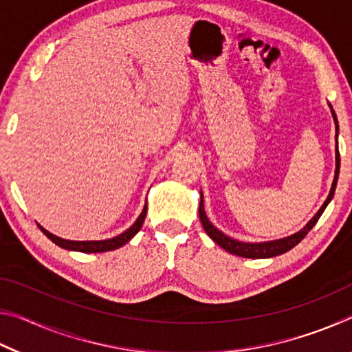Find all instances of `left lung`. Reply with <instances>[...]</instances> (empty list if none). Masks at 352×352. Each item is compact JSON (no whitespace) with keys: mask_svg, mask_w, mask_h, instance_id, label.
I'll return each instance as SVG.
<instances>
[{"mask_svg":"<svg viewBox=\"0 0 352 352\" xmlns=\"http://www.w3.org/2000/svg\"><path fill=\"white\" fill-rule=\"evenodd\" d=\"M331 111H332V116H333V122H336V129L338 132V122H337V116L336 113H333L332 107H331ZM337 138V135H336ZM336 160H337V168H336V177H333V183H332V188H331V192L327 195L326 201L323 204V206L320 208L318 212L315 214V216L309 220V223L302 228L301 231H298V233L292 234L289 237H284V239H279V241H272V242H259V243H247V242H239V241H234L228 237L226 234H223L222 231H219L216 226H214L210 220H208L206 214H205V208H204V199H200V206H199V216H200V222L204 225V230L208 233V236L211 237V239L217 243V245L222 247L226 252L231 253V254H236V256H242V258H250V259H264V258H273V256H278V254H283L285 252H289V250L294 248L295 245H298L302 239H305L306 234L309 231L312 230V226L318 222V219L323 211L326 210V206L333 197V192H336V186H337V180H338V170H340V153H338V146H337V153H336Z\"/></svg>","mask_w":352,"mask_h":352,"instance_id":"obj_1","label":"left lung"}]
</instances>
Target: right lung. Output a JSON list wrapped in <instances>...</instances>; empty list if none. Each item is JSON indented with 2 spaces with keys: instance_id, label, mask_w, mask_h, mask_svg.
Here are the masks:
<instances>
[{
  "instance_id": "obj_1",
  "label": "right lung",
  "mask_w": 352,
  "mask_h": 352,
  "mask_svg": "<svg viewBox=\"0 0 352 352\" xmlns=\"http://www.w3.org/2000/svg\"><path fill=\"white\" fill-rule=\"evenodd\" d=\"M146 212H147V205L144 206V210L140 214V217L136 219V222L130 226L127 231H124L122 234H119L113 239H107V241H67L62 239V237H57L54 234H51L50 231H46L43 226L38 225V228L43 231V234H46L50 239L56 243V245L62 247L65 250H73V252H80V253H102V252H110V250H116L119 247L126 245V243L132 239V237L138 233L142 226V222L146 219Z\"/></svg>"
}]
</instances>
